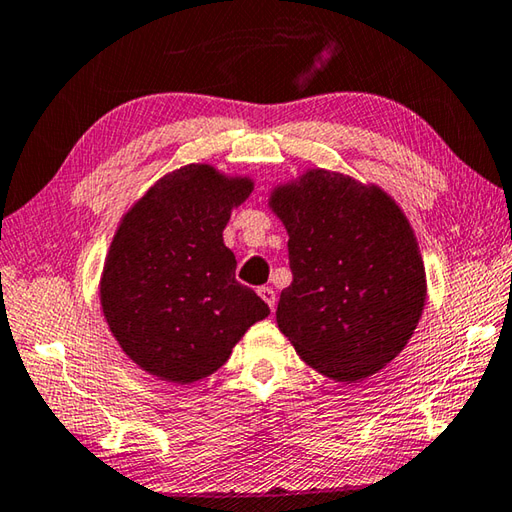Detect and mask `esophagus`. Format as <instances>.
I'll return each instance as SVG.
<instances>
[{
    "instance_id": "1",
    "label": "esophagus",
    "mask_w": 512,
    "mask_h": 512,
    "mask_svg": "<svg viewBox=\"0 0 512 512\" xmlns=\"http://www.w3.org/2000/svg\"><path fill=\"white\" fill-rule=\"evenodd\" d=\"M258 294L269 305V310H274V307H276V292H274V289L272 287H260Z\"/></svg>"
}]
</instances>
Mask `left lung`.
<instances>
[{
  "label": "left lung",
  "instance_id": "obj_1",
  "mask_svg": "<svg viewBox=\"0 0 512 512\" xmlns=\"http://www.w3.org/2000/svg\"><path fill=\"white\" fill-rule=\"evenodd\" d=\"M292 285L276 321L301 359L354 383L390 363L426 303L417 238L394 200L341 173L312 169L278 187Z\"/></svg>",
  "mask_w": 512,
  "mask_h": 512
}]
</instances>
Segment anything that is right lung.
I'll list each match as a JSON object with an SVG mask.
<instances>
[{"label": "right lung", "instance_id": "right-lung-1", "mask_svg": "<svg viewBox=\"0 0 512 512\" xmlns=\"http://www.w3.org/2000/svg\"><path fill=\"white\" fill-rule=\"evenodd\" d=\"M252 180L189 165L158 180L124 216L106 256L100 296L111 332L142 370L173 383L214 374L269 314L236 281L223 243L231 209Z\"/></svg>", "mask_w": 512, "mask_h": 512}]
</instances>
